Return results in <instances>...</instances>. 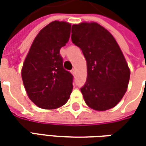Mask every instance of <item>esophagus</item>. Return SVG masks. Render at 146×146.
<instances>
[{"label": "esophagus", "mask_w": 146, "mask_h": 146, "mask_svg": "<svg viewBox=\"0 0 146 146\" xmlns=\"http://www.w3.org/2000/svg\"><path fill=\"white\" fill-rule=\"evenodd\" d=\"M70 72H71V74H72L73 76H76V69H72V70H70Z\"/></svg>", "instance_id": "34e87169"}]
</instances>
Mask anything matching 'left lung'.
Listing matches in <instances>:
<instances>
[{"instance_id": "obj_1", "label": "left lung", "mask_w": 146, "mask_h": 146, "mask_svg": "<svg viewBox=\"0 0 146 146\" xmlns=\"http://www.w3.org/2000/svg\"><path fill=\"white\" fill-rule=\"evenodd\" d=\"M71 40L87 62V80L80 88L86 104L96 110L113 108L126 93L130 78L115 38L98 23H82L72 26Z\"/></svg>"}]
</instances>
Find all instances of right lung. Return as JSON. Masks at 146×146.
<instances>
[{"mask_svg": "<svg viewBox=\"0 0 146 146\" xmlns=\"http://www.w3.org/2000/svg\"><path fill=\"white\" fill-rule=\"evenodd\" d=\"M70 35V23H50L38 33L24 61L23 82L29 98L40 108L57 109L70 98L73 76L63 68L60 54Z\"/></svg>", "mask_w": 146, "mask_h": 146, "instance_id": "add662e5", "label": "right lung"}]
</instances>
